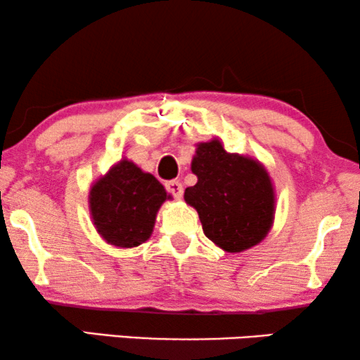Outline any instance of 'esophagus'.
Instances as JSON below:
<instances>
[{"label": "esophagus", "mask_w": 360, "mask_h": 360, "mask_svg": "<svg viewBox=\"0 0 360 360\" xmlns=\"http://www.w3.org/2000/svg\"><path fill=\"white\" fill-rule=\"evenodd\" d=\"M165 188L172 196H175V198H181V195H184V185H181L179 180L167 181Z\"/></svg>", "instance_id": "esophagus-1"}]
</instances>
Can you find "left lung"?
Segmentation results:
<instances>
[{
  "mask_svg": "<svg viewBox=\"0 0 360 360\" xmlns=\"http://www.w3.org/2000/svg\"><path fill=\"white\" fill-rule=\"evenodd\" d=\"M191 172L198 181L185 190V201L198 211L206 238L226 252H240L267 236L275 195L262 164L229 154L213 139L196 146Z\"/></svg>",
  "mask_w": 360,
  "mask_h": 360,
  "instance_id": "obj_1",
  "label": "left lung"
}]
</instances>
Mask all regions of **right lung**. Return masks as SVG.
I'll return each instance as SVG.
<instances>
[{"label":"right lung","mask_w":360,"mask_h":360,"mask_svg":"<svg viewBox=\"0 0 360 360\" xmlns=\"http://www.w3.org/2000/svg\"><path fill=\"white\" fill-rule=\"evenodd\" d=\"M170 195L154 175L121 160L90 191V213L108 244L136 248L150 238L157 211Z\"/></svg>","instance_id":"add662e5"}]
</instances>
